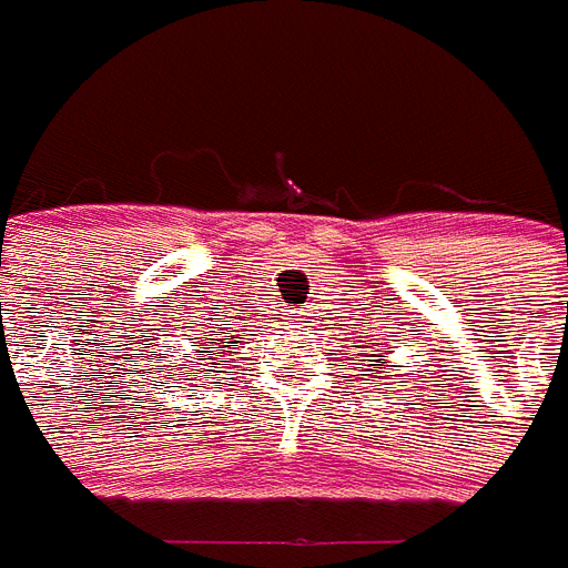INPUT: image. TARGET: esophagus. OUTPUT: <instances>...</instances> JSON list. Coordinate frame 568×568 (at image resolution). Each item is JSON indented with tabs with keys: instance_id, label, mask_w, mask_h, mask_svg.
I'll list each match as a JSON object with an SVG mask.
<instances>
[{
	"instance_id": "1",
	"label": "esophagus",
	"mask_w": 568,
	"mask_h": 568,
	"mask_svg": "<svg viewBox=\"0 0 568 568\" xmlns=\"http://www.w3.org/2000/svg\"><path fill=\"white\" fill-rule=\"evenodd\" d=\"M304 313H292V316H288V325H304Z\"/></svg>"
}]
</instances>
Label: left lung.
<instances>
[{"label": "left lung", "mask_w": 568, "mask_h": 568, "mask_svg": "<svg viewBox=\"0 0 568 568\" xmlns=\"http://www.w3.org/2000/svg\"><path fill=\"white\" fill-rule=\"evenodd\" d=\"M382 358H385V355H379V358H376V361H379V364H376V367H382Z\"/></svg>", "instance_id": "left-lung-1"}]
</instances>
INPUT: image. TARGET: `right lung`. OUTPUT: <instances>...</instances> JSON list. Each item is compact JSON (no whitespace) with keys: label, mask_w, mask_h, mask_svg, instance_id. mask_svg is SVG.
I'll return each instance as SVG.
<instances>
[{"label":"right lung","mask_w":568,"mask_h":568,"mask_svg":"<svg viewBox=\"0 0 568 568\" xmlns=\"http://www.w3.org/2000/svg\"><path fill=\"white\" fill-rule=\"evenodd\" d=\"M220 348H222V346H220ZM183 367H186V364H183Z\"/></svg>","instance_id":"obj_1"}]
</instances>
